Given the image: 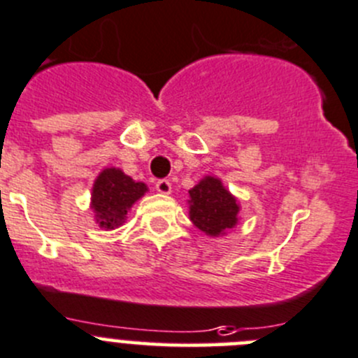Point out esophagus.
<instances>
[{
	"label": "esophagus",
	"mask_w": 358,
	"mask_h": 358,
	"mask_svg": "<svg viewBox=\"0 0 358 358\" xmlns=\"http://www.w3.org/2000/svg\"><path fill=\"white\" fill-rule=\"evenodd\" d=\"M155 190H157V192H161V194H169V192H171V182H169V180H166V178L157 180V182H155Z\"/></svg>",
	"instance_id": "obj_1"
}]
</instances>
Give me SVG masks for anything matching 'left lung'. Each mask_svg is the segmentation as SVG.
Instances as JSON below:
<instances>
[{
	"label": "left lung",
	"mask_w": 358,
	"mask_h": 358,
	"mask_svg": "<svg viewBox=\"0 0 358 358\" xmlns=\"http://www.w3.org/2000/svg\"><path fill=\"white\" fill-rule=\"evenodd\" d=\"M190 194V220L208 236L224 234L238 222L239 206L220 180L206 176Z\"/></svg>",
	"instance_id": "left-lung-1"
}]
</instances>
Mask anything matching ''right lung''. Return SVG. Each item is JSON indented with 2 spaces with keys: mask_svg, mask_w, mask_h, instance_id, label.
<instances>
[{
  "mask_svg": "<svg viewBox=\"0 0 358 358\" xmlns=\"http://www.w3.org/2000/svg\"><path fill=\"white\" fill-rule=\"evenodd\" d=\"M147 192V185L134 182L120 169L108 168L98 176L92 189V208L101 227L115 229L124 222L127 210Z\"/></svg>",
  "mask_w": 358,
  "mask_h": 358,
  "instance_id": "1",
  "label": "right lung"
}]
</instances>
